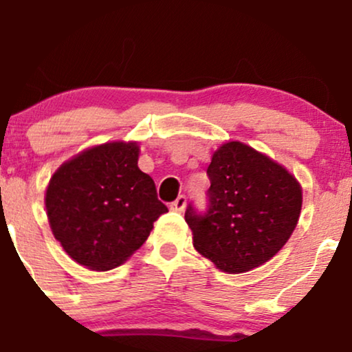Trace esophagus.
<instances>
[{"label":"esophagus","mask_w":352,"mask_h":352,"mask_svg":"<svg viewBox=\"0 0 352 352\" xmlns=\"http://www.w3.org/2000/svg\"><path fill=\"white\" fill-rule=\"evenodd\" d=\"M185 205H187V197L185 195H179L175 200L170 204V210L173 212H184Z\"/></svg>","instance_id":"34e87169"}]
</instances>
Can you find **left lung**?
I'll return each mask as SVG.
<instances>
[{
  "label": "left lung",
  "instance_id": "left-lung-1",
  "mask_svg": "<svg viewBox=\"0 0 352 352\" xmlns=\"http://www.w3.org/2000/svg\"><path fill=\"white\" fill-rule=\"evenodd\" d=\"M207 175V210L190 204L185 212L197 252L235 274L272 260L300 218L302 193L296 179L241 142L221 145Z\"/></svg>",
  "mask_w": 352,
  "mask_h": 352
}]
</instances>
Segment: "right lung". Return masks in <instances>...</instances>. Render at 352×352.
Returning a JSON list of instances; mask_svg holds the SVG:
<instances>
[{
  "mask_svg": "<svg viewBox=\"0 0 352 352\" xmlns=\"http://www.w3.org/2000/svg\"><path fill=\"white\" fill-rule=\"evenodd\" d=\"M137 160V142H109L80 152L51 177L46 210L52 235L89 270L122 265L168 212Z\"/></svg>",
  "mask_w": 352,
  "mask_h": 352,
  "instance_id": "right-lung-1",
  "label": "right lung"
}]
</instances>
